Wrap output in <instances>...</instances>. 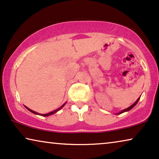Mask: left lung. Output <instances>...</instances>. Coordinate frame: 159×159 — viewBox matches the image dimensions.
<instances>
[{"label": "left lung", "instance_id": "left-lung-1", "mask_svg": "<svg viewBox=\"0 0 159 159\" xmlns=\"http://www.w3.org/2000/svg\"><path fill=\"white\" fill-rule=\"evenodd\" d=\"M139 99H140V97H139V98H138V99L137 100H136V102H135V103H134V104H132L130 107H127V108H126V109H124V110H122V111H120V112H119V113H118V115H120V114H122V113H123V112H125V111H128L129 110H130V109H133V107H135L136 104H137V103L138 102V101H139Z\"/></svg>", "mask_w": 159, "mask_h": 159}]
</instances>
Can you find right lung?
Returning <instances> with one entry per match:
<instances>
[{
  "instance_id": "1",
  "label": "right lung",
  "mask_w": 159,
  "mask_h": 159,
  "mask_svg": "<svg viewBox=\"0 0 159 159\" xmlns=\"http://www.w3.org/2000/svg\"><path fill=\"white\" fill-rule=\"evenodd\" d=\"M65 104H66V103H65L64 104H62L61 107H59V108H58L57 109H56V110H55V111H51V112H50V113H48V114H39V113H37V112H36V111H33V110H32V109H29L28 107H26V108L28 109V110H30L31 112H32V113H34V114H35V115H41V116H44V117H47V116H49V115H53V114H55V113H56L57 111H59L60 109H62V107H63L64 106H65Z\"/></svg>"
}]
</instances>
